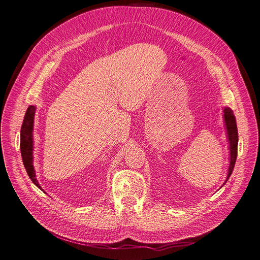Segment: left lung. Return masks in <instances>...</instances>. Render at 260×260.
<instances>
[{"label":"left lung","mask_w":260,"mask_h":260,"mask_svg":"<svg viewBox=\"0 0 260 260\" xmlns=\"http://www.w3.org/2000/svg\"><path fill=\"white\" fill-rule=\"evenodd\" d=\"M224 121L226 124L228 129V137L230 141V149H231V161L229 168V174L226 180L230 178L237 158V153H238V129H237V123L234 116V112L231 108L224 109Z\"/></svg>","instance_id":"8db88e82"}]
</instances>
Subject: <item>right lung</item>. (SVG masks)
<instances>
[{"label":"right lung","mask_w":260,"mask_h":260,"mask_svg":"<svg viewBox=\"0 0 260 260\" xmlns=\"http://www.w3.org/2000/svg\"><path fill=\"white\" fill-rule=\"evenodd\" d=\"M35 106H29L26 110V114L24 116L23 123H22L21 127V135H20V149H21V156L23 165L25 167V170L31 179V182L35 184L38 188L41 189L40 185L38 184L35 170H34L32 166V124H34V116H35Z\"/></svg>","instance_id":"right-lung-1"}]
</instances>
